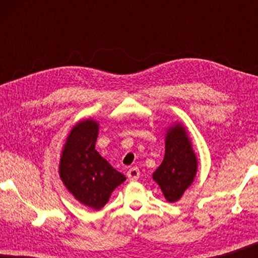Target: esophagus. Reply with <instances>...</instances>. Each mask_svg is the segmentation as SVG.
Wrapping results in <instances>:
<instances>
[{"label": "esophagus", "instance_id": "esophagus-1", "mask_svg": "<svg viewBox=\"0 0 258 258\" xmlns=\"http://www.w3.org/2000/svg\"><path fill=\"white\" fill-rule=\"evenodd\" d=\"M126 176H128V178L130 181H136V179H139L140 177V169L139 168H130L128 172H126Z\"/></svg>", "mask_w": 258, "mask_h": 258}]
</instances>
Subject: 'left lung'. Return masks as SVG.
<instances>
[{
    "instance_id": "obj_1",
    "label": "left lung",
    "mask_w": 258,
    "mask_h": 258,
    "mask_svg": "<svg viewBox=\"0 0 258 258\" xmlns=\"http://www.w3.org/2000/svg\"><path fill=\"white\" fill-rule=\"evenodd\" d=\"M197 171V158L191 142L181 123L169 128L165 136L163 162L153 174V178L165 200L174 203L191 185Z\"/></svg>"
}]
</instances>
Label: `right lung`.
<instances>
[{"label": "right lung", "instance_id": "right-lung-1", "mask_svg": "<svg viewBox=\"0 0 258 258\" xmlns=\"http://www.w3.org/2000/svg\"><path fill=\"white\" fill-rule=\"evenodd\" d=\"M98 123L83 119L74 125L67 137L59 162V177L70 194L84 206L100 210L109 201L115 188L125 181L95 150Z\"/></svg>", "mask_w": 258, "mask_h": 258}]
</instances>
